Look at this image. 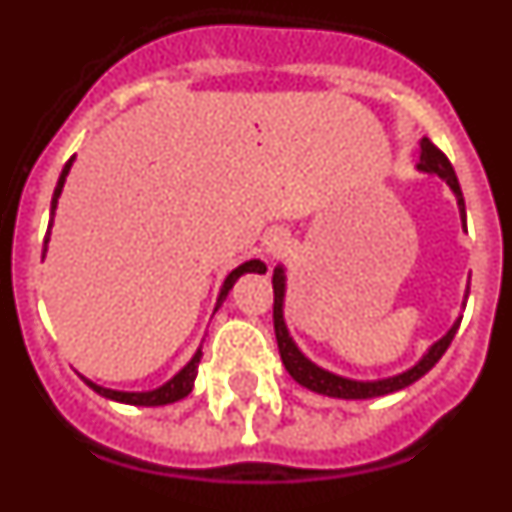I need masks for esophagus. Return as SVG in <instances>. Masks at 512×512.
<instances>
[{
  "instance_id": "esophagus-1",
  "label": "esophagus",
  "mask_w": 512,
  "mask_h": 512,
  "mask_svg": "<svg viewBox=\"0 0 512 512\" xmlns=\"http://www.w3.org/2000/svg\"><path fill=\"white\" fill-rule=\"evenodd\" d=\"M264 248L269 256H282L289 248V233L284 228H269L264 233Z\"/></svg>"
}]
</instances>
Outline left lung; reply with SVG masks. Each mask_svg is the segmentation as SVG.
Wrapping results in <instances>:
<instances>
[{
    "mask_svg": "<svg viewBox=\"0 0 512 512\" xmlns=\"http://www.w3.org/2000/svg\"><path fill=\"white\" fill-rule=\"evenodd\" d=\"M415 169L423 171V174L438 176V179H443V182L449 184V189L456 197V207H459L461 228H467V207H464V197H461V187H459V179H456L454 174V166L449 164V158L443 156V153L438 151L428 138L420 140V161ZM271 284H274V333H277V346H279V356H282L284 369L289 372V377L295 379L297 384H302V387H307L310 392H318V395H325V397H338V400H372V397L392 395V392H400L405 390V387H410L413 382H418V379L431 372L433 366L438 364V359L446 354V348L451 346V341H454L456 330H459V323H461V318H456L454 325H451V328L438 338V341H433L431 346H428V351H425L413 366H408L405 372L392 374V377H382V379L341 377V374L328 372V369H323V366H318L315 361L307 359V356L300 351V346L295 343V338L289 336L287 320H284L287 271H284L282 264L274 269ZM467 297H469V284H467V292H464V302H461V307L467 305Z\"/></svg>",
    "mask_w": 512,
    "mask_h": 512,
    "instance_id": "1",
    "label": "left lung"
}]
</instances>
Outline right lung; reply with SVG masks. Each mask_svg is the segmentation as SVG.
Segmentation results:
<instances>
[{
	"instance_id": "add662e5",
	"label": "right lung",
	"mask_w": 512,
	"mask_h": 512,
	"mask_svg": "<svg viewBox=\"0 0 512 512\" xmlns=\"http://www.w3.org/2000/svg\"><path fill=\"white\" fill-rule=\"evenodd\" d=\"M71 166H74V156L66 161V166H63L61 176H58V184H56V192H53V200H51V225H48V235H45V251H48V241H51V228H53V217H56V207H58V197H61L63 192V184H66V176H69ZM43 251V256H45ZM251 271H259V274H264L266 271V264L261 259H251V261H243L241 266H235L233 271H230L228 277H225L223 287H220V295H217V302H215V310L225 302V297H228V292L233 289V284L238 282V279L243 277V274H251ZM200 359H202V346L194 351L192 359L187 361V364L179 369V372L174 374V377L169 379V382H164L161 387H156V390H146V392H122V390H110V387H102V384L92 382V379L84 377V382L92 387L97 395L107 397V400H115V402H125V405H138V408H158V405H171V402H179L184 400V397L192 392L194 387V379H197V366H200Z\"/></svg>"
}]
</instances>
